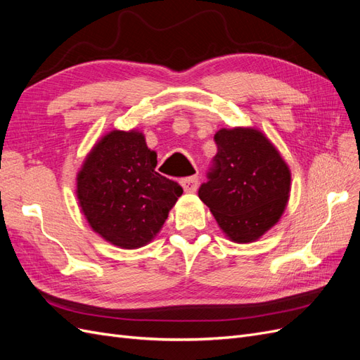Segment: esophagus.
Instances as JSON below:
<instances>
[{
	"label": "esophagus",
	"mask_w": 360,
	"mask_h": 360,
	"mask_svg": "<svg viewBox=\"0 0 360 360\" xmlns=\"http://www.w3.org/2000/svg\"><path fill=\"white\" fill-rule=\"evenodd\" d=\"M181 186H183L184 192H189V193L197 192V189H198V177L193 176V177H188V179L181 180Z\"/></svg>",
	"instance_id": "1"
}]
</instances>
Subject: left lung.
<instances>
[{
	"label": "left lung",
	"mask_w": 360,
	"mask_h": 360,
	"mask_svg": "<svg viewBox=\"0 0 360 360\" xmlns=\"http://www.w3.org/2000/svg\"><path fill=\"white\" fill-rule=\"evenodd\" d=\"M214 143L217 153L198 197L233 242H254L285 210L291 183L288 165L257 129H221Z\"/></svg>",
	"instance_id": "1"
}]
</instances>
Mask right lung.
Masks as SVG:
<instances>
[{
  "label": "right lung",
  "instance_id": "1",
  "mask_svg": "<svg viewBox=\"0 0 360 360\" xmlns=\"http://www.w3.org/2000/svg\"><path fill=\"white\" fill-rule=\"evenodd\" d=\"M156 151L136 130H112L86 156L76 193L86 221L105 240L141 248L165 224L183 189L156 172Z\"/></svg>",
  "mask_w": 360,
  "mask_h": 360
}]
</instances>
